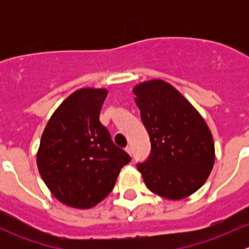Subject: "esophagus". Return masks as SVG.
I'll list each match as a JSON object with an SVG mask.
<instances>
[{
    "label": "esophagus",
    "instance_id": "1",
    "mask_svg": "<svg viewBox=\"0 0 249 249\" xmlns=\"http://www.w3.org/2000/svg\"><path fill=\"white\" fill-rule=\"evenodd\" d=\"M125 150H126L127 154H129V155H132V148L130 147V145H127V147L125 148Z\"/></svg>",
    "mask_w": 249,
    "mask_h": 249
}]
</instances>
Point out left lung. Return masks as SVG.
I'll return each mask as SVG.
<instances>
[{"label":"left lung","mask_w":249,"mask_h":249,"mask_svg":"<svg viewBox=\"0 0 249 249\" xmlns=\"http://www.w3.org/2000/svg\"><path fill=\"white\" fill-rule=\"evenodd\" d=\"M135 102L150 140L147 161L137 165L150 192L180 200L202 187L214 165V142L196 108L171 84L135 85Z\"/></svg>","instance_id":"8db88e82"}]
</instances>
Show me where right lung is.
<instances>
[{
  "label": "right lung",
  "instance_id": "add662e5",
  "mask_svg": "<svg viewBox=\"0 0 249 249\" xmlns=\"http://www.w3.org/2000/svg\"><path fill=\"white\" fill-rule=\"evenodd\" d=\"M107 89L82 88L50 117L37 152L48 189L70 207L91 208L112 192L131 158L113 143L100 122Z\"/></svg>",
  "mask_w": 249,
  "mask_h": 249
}]
</instances>
